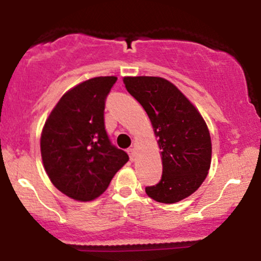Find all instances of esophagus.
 <instances>
[{
	"mask_svg": "<svg viewBox=\"0 0 261 261\" xmlns=\"http://www.w3.org/2000/svg\"><path fill=\"white\" fill-rule=\"evenodd\" d=\"M127 153H128V155H130V160L135 161V155H136V152H135V149L134 148H128Z\"/></svg>",
	"mask_w": 261,
	"mask_h": 261,
	"instance_id": "34e87169",
	"label": "esophagus"
}]
</instances>
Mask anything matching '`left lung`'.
Masks as SVG:
<instances>
[{
	"instance_id": "1",
	"label": "left lung",
	"mask_w": 261,
	"mask_h": 261,
	"mask_svg": "<svg viewBox=\"0 0 261 261\" xmlns=\"http://www.w3.org/2000/svg\"><path fill=\"white\" fill-rule=\"evenodd\" d=\"M122 81L147 113L162 149V179L146 188V194L163 203L190 196L205 180L211 164V137L201 114L162 77H124Z\"/></svg>"
}]
</instances>
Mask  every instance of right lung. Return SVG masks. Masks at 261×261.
I'll return each instance as SVG.
<instances>
[{
	"mask_svg": "<svg viewBox=\"0 0 261 261\" xmlns=\"http://www.w3.org/2000/svg\"><path fill=\"white\" fill-rule=\"evenodd\" d=\"M115 76L94 77L74 86L58 101L40 137L45 172L56 188L77 201H92L109 187L128 161L110 142L104 126L106 99Z\"/></svg>",
	"mask_w": 261,
	"mask_h": 261,
	"instance_id": "right-lung-1",
	"label": "right lung"
}]
</instances>
